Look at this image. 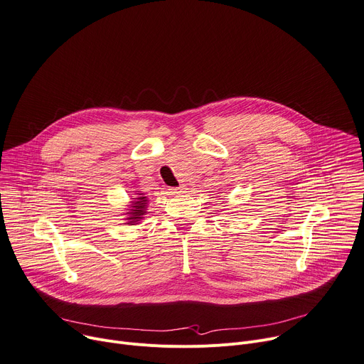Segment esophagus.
<instances>
[{
	"label": "esophagus",
	"instance_id": "34e87169",
	"mask_svg": "<svg viewBox=\"0 0 364 364\" xmlns=\"http://www.w3.org/2000/svg\"><path fill=\"white\" fill-rule=\"evenodd\" d=\"M169 191H171V193H172V195H179V193L185 192V188H183V186H179V188H171Z\"/></svg>",
	"mask_w": 364,
	"mask_h": 364
}]
</instances>
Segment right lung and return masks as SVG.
Instances as JSON below:
<instances>
[{
    "mask_svg": "<svg viewBox=\"0 0 364 364\" xmlns=\"http://www.w3.org/2000/svg\"><path fill=\"white\" fill-rule=\"evenodd\" d=\"M139 200H136L134 203V205L136 207H133L134 210H132V217L129 218L130 220V224H133L134 225V223H137L140 218H141V215H144V208H146V203H147V199H146V196H141V198H137Z\"/></svg>",
    "mask_w": 364,
    "mask_h": 364,
    "instance_id": "1",
    "label": "right lung"
}]
</instances>
